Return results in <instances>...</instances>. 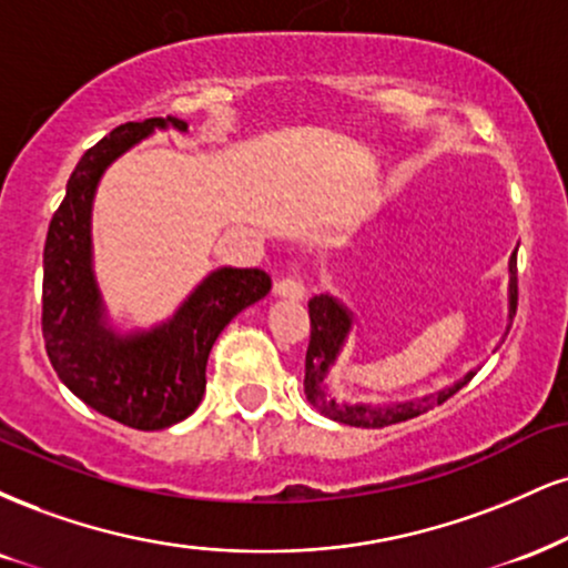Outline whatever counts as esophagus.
Here are the masks:
<instances>
[{"label":"esophagus","mask_w":568,"mask_h":568,"mask_svg":"<svg viewBox=\"0 0 568 568\" xmlns=\"http://www.w3.org/2000/svg\"><path fill=\"white\" fill-rule=\"evenodd\" d=\"M275 296L280 298H291V302H302L306 296V288L302 280L296 277H280L275 283Z\"/></svg>","instance_id":"esophagus-1"}]
</instances>
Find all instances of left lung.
<instances>
[{
	"mask_svg": "<svg viewBox=\"0 0 568 568\" xmlns=\"http://www.w3.org/2000/svg\"><path fill=\"white\" fill-rule=\"evenodd\" d=\"M518 251V248H516ZM516 251L510 254L508 262V323H514L516 302H518V277H516ZM310 320H312V336H310V349H306V373H304V394L325 418L346 423V426L357 428H384L392 423H402L409 418H418L420 413L432 409L442 402H447L455 392H460L463 386L474 378L476 371H468L460 381L449 384L439 392L420 396V399L409 402H392V405H349V402H336L327 392V373L336 365L341 349H344L346 338H349L354 314L349 306H344L338 298H333L331 293H320L310 302ZM505 336H508V327H505Z\"/></svg>",
	"mask_w": 568,
	"mask_h": 568,
	"instance_id": "obj_1",
	"label": "left lung"
}]
</instances>
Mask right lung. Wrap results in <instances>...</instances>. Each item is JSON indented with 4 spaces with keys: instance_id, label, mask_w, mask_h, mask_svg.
Returning <instances> with one entry per match:
<instances>
[{
    "instance_id": "obj_1",
    "label": "right lung",
    "mask_w": 568,
    "mask_h": 568,
    "mask_svg": "<svg viewBox=\"0 0 568 568\" xmlns=\"http://www.w3.org/2000/svg\"><path fill=\"white\" fill-rule=\"evenodd\" d=\"M155 129L187 132V124L174 115L129 121L81 155L47 232L42 285V333L58 378L84 405L140 432L195 413L219 333L272 288L262 270L219 266L166 323L132 333L111 325L92 266L94 193L105 169Z\"/></svg>"
}]
</instances>
